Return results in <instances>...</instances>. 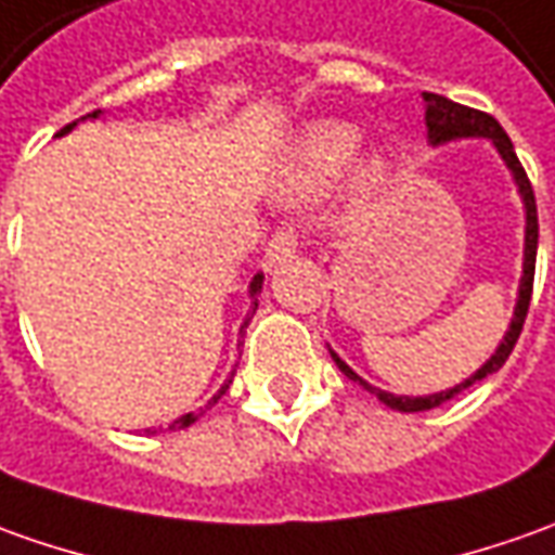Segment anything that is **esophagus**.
Segmentation results:
<instances>
[{"label":"esophagus","instance_id":"1","mask_svg":"<svg viewBox=\"0 0 555 555\" xmlns=\"http://www.w3.org/2000/svg\"><path fill=\"white\" fill-rule=\"evenodd\" d=\"M294 251H297V233H294L292 228L276 230V233H273V240L267 243V255H263V261H267V267H276V263L288 261Z\"/></svg>","mask_w":555,"mask_h":555}]
</instances>
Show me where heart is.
<instances>
[{
    "label": "heart",
    "mask_w": 555,
    "mask_h": 555,
    "mask_svg": "<svg viewBox=\"0 0 555 555\" xmlns=\"http://www.w3.org/2000/svg\"><path fill=\"white\" fill-rule=\"evenodd\" d=\"M361 149V130L346 120H315L294 142L285 167V194L309 199L325 194L343 176V169L356 160ZM391 169L386 157H371L356 169V194L361 199L376 197L388 182Z\"/></svg>",
    "instance_id": "1"
}]
</instances>
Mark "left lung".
Here are the masks:
<instances>
[{
	"label": "left lung",
	"mask_w": 555,
	"mask_h": 555,
	"mask_svg": "<svg viewBox=\"0 0 555 555\" xmlns=\"http://www.w3.org/2000/svg\"><path fill=\"white\" fill-rule=\"evenodd\" d=\"M422 100H425V127H428V142L431 145H443V142H452V139H489L495 151L501 154V160H504V167L511 169V176H514L516 191H519V197H522V206H526V251H522V279H519V294H516V307H514V319H511V327H507V334H504V340L499 343V349L492 352V358L486 361L480 371L474 373V376H467L465 383H459V386L447 388V391H435V395H425V398H410V395H391V391H383V388H373L371 383H364L361 376H358L346 361H343L337 352H331V358L337 361V367H340L349 379H356L358 386H364L371 395H376L379 401L391 410H401V413H422V410H435V406L447 404L450 398H455L459 391H465L467 386H474L477 379H483L489 373L501 371V364L511 358L514 352L516 340H519V334H522V325H526V315H529V300H531V285H534V258H538V206H534V191H531L529 176H526V169L519 164V157H516L514 142H511V135L501 130V124L492 115H486V112H477V108H467V105H459L447 100V96H440V93H422Z\"/></svg>",
	"instance_id": "obj_1"
}]
</instances>
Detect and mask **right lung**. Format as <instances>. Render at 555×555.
Instances as JSON below:
<instances>
[{"label":"right lung","instance_id":"1","mask_svg":"<svg viewBox=\"0 0 555 555\" xmlns=\"http://www.w3.org/2000/svg\"><path fill=\"white\" fill-rule=\"evenodd\" d=\"M88 118H100V112H90V115H85V118H78V120H88ZM78 120H72V124H66V127H63V130H60V133H56V135H66V133H69V130H72V127H75V124H78ZM261 285H263V273H258V276H255V279H251V282H248V297H251V307H248V315H246V322H243V327H246L248 322H251V315H255V309H258V294H261ZM230 383H233V371H230V379H228V383H224V386H221V388H218V391H215L212 401H209V404L199 406L197 413H184V416H179V420H176V422H172V425H169L167 431H176V428H188V425H194V422H197L199 416H203V413L209 410V406L218 404V401H221V395L228 391ZM145 431H149V435H157V431H151V428H145Z\"/></svg>","mask_w":555,"mask_h":555}]
</instances>
